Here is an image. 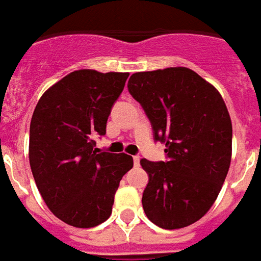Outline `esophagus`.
Returning a JSON list of instances; mask_svg holds the SVG:
<instances>
[{
    "instance_id": "esophagus-1",
    "label": "esophagus",
    "mask_w": 261,
    "mask_h": 261,
    "mask_svg": "<svg viewBox=\"0 0 261 261\" xmlns=\"http://www.w3.org/2000/svg\"><path fill=\"white\" fill-rule=\"evenodd\" d=\"M133 163H135L136 167L140 166V158H139V156H133Z\"/></svg>"
}]
</instances>
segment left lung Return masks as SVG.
<instances>
[{
  "instance_id": "left-lung-1",
  "label": "left lung",
  "mask_w": 261,
  "mask_h": 261,
  "mask_svg": "<svg viewBox=\"0 0 261 261\" xmlns=\"http://www.w3.org/2000/svg\"><path fill=\"white\" fill-rule=\"evenodd\" d=\"M128 90L149 118L167 162L141 159L149 180L143 209L153 224L180 229L213 206L232 159V121L216 87L186 67L135 72Z\"/></svg>"
}]
</instances>
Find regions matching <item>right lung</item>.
<instances>
[{"mask_svg": "<svg viewBox=\"0 0 261 261\" xmlns=\"http://www.w3.org/2000/svg\"><path fill=\"white\" fill-rule=\"evenodd\" d=\"M129 72L78 70L37 102L29 128V164L39 193L59 220L94 228L112 214L120 180L133 167L126 153L99 152L112 106Z\"/></svg>", "mask_w": 261, "mask_h": 261, "instance_id": "obj_1", "label": "right lung"}]
</instances>
